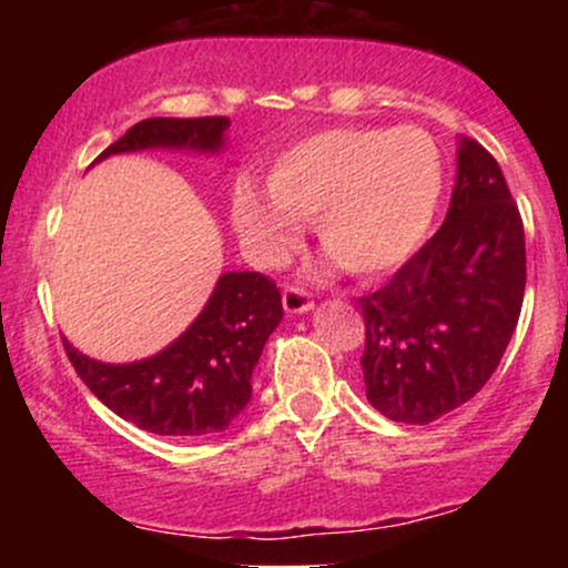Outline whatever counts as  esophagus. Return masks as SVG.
<instances>
[{"instance_id": "esophagus-1", "label": "esophagus", "mask_w": 568, "mask_h": 568, "mask_svg": "<svg viewBox=\"0 0 568 568\" xmlns=\"http://www.w3.org/2000/svg\"><path fill=\"white\" fill-rule=\"evenodd\" d=\"M283 306L288 315H302V312H310L315 302L310 298V293L296 288V285H285L283 291Z\"/></svg>"}]
</instances>
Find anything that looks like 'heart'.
<instances>
[{"mask_svg":"<svg viewBox=\"0 0 568 568\" xmlns=\"http://www.w3.org/2000/svg\"><path fill=\"white\" fill-rule=\"evenodd\" d=\"M443 162L422 128H328L277 154L266 193L237 184L232 221L245 251L277 266L315 221L317 243L352 277H379L425 243Z\"/></svg>","mask_w":568,"mask_h":568,"instance_id":"heart-1","label":"heart"}]
</instances>
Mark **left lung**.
I'll return each mask as SVG.
<instances>
[{
	"instance_id": "1",
	"label": "left lung",
	"mask_w": 568,
	"mask_h": 568,
	"mask_svg": "<svg viewBox=\"0 0 568 568\" xmlns=\"http://www.w3.org/2000/svg\"><path fill=\"white\" fill-rule=\"evenodd\" d=\"M526 288L524 221L497 160L459 139L446 221L393 280L361 298L366 397L403 425H429L491 379Z\"/></svg>"
}]
</instances>
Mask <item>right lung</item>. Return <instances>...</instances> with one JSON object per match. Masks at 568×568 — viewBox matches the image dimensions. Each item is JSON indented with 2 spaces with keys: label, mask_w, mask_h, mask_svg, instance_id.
<instances>
[{
  "label": "right lung",
  "mask_w": 568,
  "mask_h": 568,
  "mask_svg": "<svg viewBox=\"0 0 568 568\" xmlns=\"http://www.w3.org/2000/svg\"><path fill=\"white\" fill-rule=\"evenodd\" d=\"M230 116H152L103 149L101 158L139 149L219 152ZM95 160V162H98ZM283 321L280 288L262 272H226L189 328L146 361L98 363L63 347L80 379L103 406L154 435H211L232 425L251 400V376Z\"/></svg>",
  "instance_id": "obj_1"
}]
</instances>
